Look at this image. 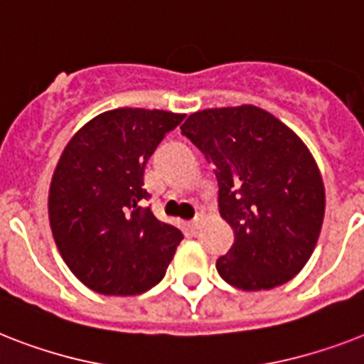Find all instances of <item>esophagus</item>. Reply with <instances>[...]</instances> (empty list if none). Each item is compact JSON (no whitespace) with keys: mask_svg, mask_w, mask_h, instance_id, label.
<instances>
[{"mask_svg":"<svg viewBox=\"0 0 364 364\" xmlns=\"http://www.w3.org/2000/svg\"><path fill=\"white\" fill-rule=\"evenodd\" d=\"M200 226H202V218H200V217L194 218V220H192V223H191V228L192 230H198V228H200Z\"/></svg>","mask_w":364,"mask_h":364,"instance_id":"esophagus-1","label":"esophagus"}]
</instances>
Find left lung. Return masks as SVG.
Here are the masks:
<instances>
[{"label":"left lung","instance_id":"obj_1","mask_svg":"<svg viewBox=\"0 0 364 364\" xmlns=\"http://www.w3.org/2000/svg\"><path fill=\"white\" fill-rule=\"evenodd\" d=\"M218 181L220 217L233 245L217 259L228 284L245 291L291 280L314 252L326 215V188L309 147L258 106L194 112L181 125Z\"/></svg>","mask_w":364,"mask_h":364}]
</instances>
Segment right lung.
<instances>
[{
  "label": "right lung",
  "mask_w": 364,
  "mask_h": 364,
  "mask_svg": "<svg viewBox=\"0 0 364 364\" xmlns=\"http://www.w3.org/2000/svg\"><path fill=\"white\" fill-rule=\"evenodd\" d=\"M185 115L115 108L87 121L65 146L52 176V235L76 279L102 295H138L159 284L183 233L151 208L144 170Z\"/></svg>",
  "instance_id": "obj_1"
}]
</instances>
